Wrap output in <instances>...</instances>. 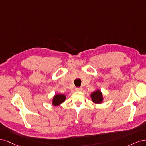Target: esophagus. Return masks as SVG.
Returning a JSON list of instances; mask_svg holds the SVG:
<instances>
[{"instance_id": "1", "label": "esophagus", "mask_w": 146, "mask_h": 146, "mask_svg": "<svg viewBox=\"0 0 146 146\" xmlns=\"http://www.w3.org/2000/svg\"><path fill=\"white\" fill-rule=\"evenodd\" d=\"M82 90V87H77V88H76V89H75V90L78 91V92L81 91Z\"/></svg>"}]
</instances>
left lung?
Segmentation results:
<instances>
[{"label":"left lung","instance_id":"left-lung-1","mask_svg":"<svg viewBox=\"0 0 146 146\" xmlns=\"http://www.w3.org/2000/svg\"><path fill=\"white\" fill-rule=\"evenodd\" d=\"M91 98L92 101L96 104H100L103 101L102 94L100 90H97L91 94Z\"/></svg>","mask_w":146,"mask_h":146}]
</instances>
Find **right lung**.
Masks as SVG:
<instances>
[{
	"label": "right lung",
	"mask_w": 146,
	"mask_h": 146,
	"mask_svg": "<svg viewBox=\"0 0 146 146\" xmlns=\"http://www.w3.org/2000/svg\"><path fill=\"white\" fill-rule=\"evenodd\" d=\"M65 95H62V94H57L55 95L53 99V105L54 106H59L60 104H62L63 102L65 100Z\"/></svg>",
	"instance_id": "1"
}]
</instances>
